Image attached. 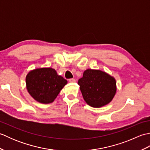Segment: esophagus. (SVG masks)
Masks as SVG:
<instances>
[{
	"instance_id": "obj_1",
	"label": "esophagus",
	"mask_w": 150,
	"mask_h": 150,
	"mask_svg": "<svg viewBox=\"0 0 150 150\" xmlns=\"http://www.w3.org/2000/svg\"><path fill=\"white\" fill-rule=\"evenodd\" d=\"M69 82H71V83H74V82H76V80L75 79H70L69 80Z\"/></svg>"
}]
</instances>
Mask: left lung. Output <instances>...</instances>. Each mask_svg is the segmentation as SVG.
<instances>
[{
  "instance_id": "left-lung-1",
  "label": "left lung",
  "mask_w": 150,
  "mask_h": 150,
  "mask_svg": "<svg viewBox=\"0 0 150 150\" xmlns=\"http://www.w3.org/2000/svg\"><path fill=\"white\" fill-rule=\"evenodd\" d=\"M78 84L86 103L93 108L109 104L117 91L115 79L99 69L85 70Z\"/></svg>"
}]
</instances>
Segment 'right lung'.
<instances>
[{"label":"right lung","instance_id":"1","mask_svg":"<svg viewBox=\"0 0 150 150\" xmlns=\"http://www.w3.org/2000/svg\"><path fill=\"white\" fill-rule=\"evenodd\" d=\"M67 83L68 81L52 68L33 69L26 77L28 93L36 101L42 104L53 103Z\"/></svg>","mask_w":150,"mask_h":150}]
</instances>
